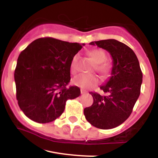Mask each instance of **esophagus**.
<instances>
[{"label":"esophagus","mask_w":158,"mask_h":158,"mask_svg":"<svg viewBox=\"0 0 158 158\" xmlns=\"http://www.w3.org/2000/svg\"><path fill=\"white\" fill-rule=\"evenodd\" d=\"M86 93H87V92L85 91V90H81V94H85Z\"/></svg>","instance_id":"obj_1"}]
</instances>
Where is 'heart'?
Wrapping results in <instances>:
<instances>
[{"label":"heart","instance_id":"heart-1","mask_svg":"<svg viewBox=\"0 0 158 158\" xmlns=\"http://www.w3.org/2000/svg\"><path fill=\"white\" fill-rule=\"evenodd\" d=\"M88 55L92 58V59L97 63V69L99 73L102 74L104 77H106L110 73V67L108 63H105L106 60V54L104 50L100 49L90 50L88 52ZM78 60V56L76 55L72 59L70 69L73 73H75L77 70V62ZM99 82V79L97 76L94 74H80L78 75L73 79V83L77 86L80 87L84 89H88L97 85Z\"/></svg>","mask_w":158,"mask_h":158}]
</instances>
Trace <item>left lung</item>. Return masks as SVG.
Returning <instances> with one entry per match:
<instances>
[{
  "instance_id": "1",
  "label": "left lung",
  "mask_w": 158,
  "mask_h": 158,
  "mask_svg": "<svg viewBox=\"0 0 158 158\" xmlns=\"http://www.w3.org/2000/svg\"><path fill=\"white\" fill-rule=\"evenodd\" d=\"M111 56L110 77L100 87L106 96L90 92L94 99L91 106L85 108V118L100 129H110L124 123L131 115L139 94L143 73L135 52L115 39L92 41Z\"/></svg>"
}]
</instances>
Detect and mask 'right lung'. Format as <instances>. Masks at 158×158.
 <instances>
[{"label":"right lung","mask_w":158,"mask_h":158,"mask_svg":"<svg viewBox=\"0 0 158 158\" xmlns=\"http://www.w3.org/2000/svg\"><path fill=\"white\" fill-rule=\"evenodd\" d=\"M84 45L41 38L20 53L14 73L16 98L28 118L39 123L52 122L64 112L68 99L80 95L79 87L66 86L72 59Z\"/></svg>","instance_id":"add662e5"}]
</instances>
